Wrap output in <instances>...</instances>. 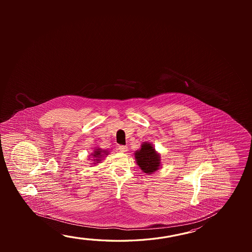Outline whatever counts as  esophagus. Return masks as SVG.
Returning a JSON list of instances; mask_svg holds the SVG:
<instances>
[{"mask_svg": "<svg viewBox=\"0 0 252 252\" xmlns=\"http://www.w3.org/2000/svg\"><path fill=\"white\" fill-rule=\"evenodd\" d=\"M119 149H120V152L126 153L128 150L127 146H120Z\"/></svg>", "mask_w": 252, "mask_h": 252, "instance_id": "obj_1", "label": "esophagus"}]
</instances>
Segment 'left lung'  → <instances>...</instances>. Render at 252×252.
<instances>
[{"instance_id": "obj_1", "label": "left lung", "mask_w": 252, "mask_h": 252, "mask_svg": "<svg viewBox=\"0 0 252 252\" xmlns=\"http://www.w3.org/2000/svg\"><path fill=\"white\" fill-rule=\"evenodd\" d=\"M137 164L144 173L150 175L161 167V156L151 143L143 142L139 150L134 153Z\"/></svg>"}]
</instances>
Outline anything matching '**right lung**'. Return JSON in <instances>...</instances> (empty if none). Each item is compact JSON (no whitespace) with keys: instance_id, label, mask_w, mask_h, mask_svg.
<instances>
[{"instance_id":"right-lung-1","label":"right lung","mask_w":252,"mask_h":252,"mask_svg":"<svg viewBox=\"0 0 252 252\" xmlns=\"http://www.w3.org/2000/svg\"><path fill=\"white\" fill-rule=\"evenodd\" d=\"M107 150H104V149H99V148H97V149H94V152L91 154V158H92V160H93V164L94 165H96L97 163H99L101 162V161L103 160V158L104 157H107L108 155Z\"/></svg>"}]
</instances>
